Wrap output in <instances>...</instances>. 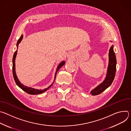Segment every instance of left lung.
Returning <instances> with one entry per match:
<instances>
[{
  "mask_svg": "<svg viewBox=\"0 0 131 131\" xmlns=\"http://www.w3.org/2000/svg\"><path fill=\"white\" fill-rule=\"evenodd\" d=\"M116 54L114 51V46H112L109 52V63L106 77L102 83L91 91V94L92 95H97L101 94L113 83L116 74Z\"/></svg>",
  "mask_w": 131,
  "mask_h": 131,
  "instance_id": "left-lung-1",
  "label": "left lung"
}]
</instances>
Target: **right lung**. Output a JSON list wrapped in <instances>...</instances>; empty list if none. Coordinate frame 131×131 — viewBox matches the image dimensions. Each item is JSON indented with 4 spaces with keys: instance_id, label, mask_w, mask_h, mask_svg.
Returning <instances> with one entry per match:
<instances>
[{
    "instance_id": "1",
    "label": "right lung",
    "mask_w": 131,
    "mask_h": 131,
    "mask_svg": "<svg viewBox=\"0 0 131 131\" xmlns=\"http://www.w3.org/2000/svg\"><path fill=\"white\" fill-rule=\"evenodd\" d=\"M23 35H22L20 38H19V39L18 40L17 42V44H16V46H17V49L18 48V45H19V43L21 42V41H22V39H23ZM17 49L16 50V51L14 52V55H13V60H12V71H13V78H14V81L16 83V84L19 86L22 90H23L24 91H25V92H26L27 93H28V94H31V95H36V94H41V93L46 92L47 90H48L52 85V84H53L54 82L55 81V78H56V75H57V72L58 71V70L60 69V68L61 67H62L65 64V61H63L61 63H60V64L59 65V66H58L57 67V71H56V72H55V77H54V81L53 82L52 84L51 85H50L49 86H48L47 88L46 89H45L43 90H38V89H35L34 88H30V87H28V86H25L24 85L22 84L19 81V80L18 79L17 77V76L16 74V72H15V58H16V54H17Z\"/></svg>"
}]
</instances>
